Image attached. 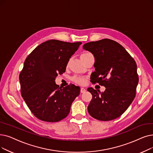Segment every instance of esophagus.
<instances>
[{
  "label": "esophagus",
  "mask_w": 153,
  "mask_h": 153,
  "mask_svg": "<svg viewBox=\"0 0 153 153\" xmlns=\"http://www.w3.org/2000/svg\"><path fill=\"white\" fill-rule=\"evenodd\" d=\"M86 91V89H85V88H81V93H84V92H85Z\"/></svg>",
  "instance_id": "esophagus-1"
}]
</instances>
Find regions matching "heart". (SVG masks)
Here are the masks:
<instances>
[{
    "instance_id": "1",
    "label": "heart",
    "mask_w": 153,
    "mask_h": 153,
    "mask_svg": "<svg viewBox=\"0 0 153 153\" xmlns=\"http://www.w3.org/2000/svg\"><path fill=\"white\" fill-rule=\"evenodd\" d=\"M87 54H89V53H85V54H83L82 55ZM72 81L79 84H84L85 83V79L80 76H74L72 77Z\"/></svg>"
}]
</instances>
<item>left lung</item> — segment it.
<instances>
[{"mask_svg": "<svg viewBox=\"0 0 153 153\" xmlns=\"http://www.w3.org/2000/svg\"><path fill=\"white\" fill-rule=\"evenodd\" d=\"M83 49L94 55L95 71L91 82L104 86L101 92L89 88L92 98L89 114L99 121H111L127 110L136 96L139 82L137 65L129 53L118 42L109 39L88 42Z\"/></svg>", "mask_w": 153, "mask_h": 153, "instance_id": "left-lung-1", "label": "left lung"}]
</instances>
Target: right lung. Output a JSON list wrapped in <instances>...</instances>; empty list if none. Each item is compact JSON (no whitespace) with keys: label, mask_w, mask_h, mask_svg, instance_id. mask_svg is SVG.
<instances>
[{"label":"right lung","mask_w":153,"mask_h":153,"mask_svg":"<svg viewBox=\"0 0 153 153\" xmlns=\"http://www.w3.org/2000/svg\"><path fill=\"white\" fill-rule=\"evenodd\" d=\"M81 42L49 40L26 58L19 75L21 94L36 117L46 122H58L67 117L81 89L74 84L59 88L55 80L65 71L71 57Z\"/></svg>","instance_id":"add662e5"}]
</instances>
